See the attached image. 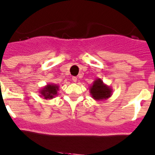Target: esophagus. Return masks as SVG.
Masks as SVG:
<instances>
[{
	"mask_svg": "<svg viewBox=\"0 0 155 155\" xmlns=\"http://www.w3.org/2000/svg\"><path fill=\"white\" fill-rule=\"evenodd\" d=\"M72 80L74 81V82H76V81H77V78L76 77V76H73L72 78Z\"/></svg>",
	"mask_w": 155,
	"mask_h": 155,
	"instance_id": "1",
	"label": "esophagus"
}]
</instances>
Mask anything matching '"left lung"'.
<instances>
[{"label":"left lung","instance_id":"1","mask_svg":"<svg viewBox=\"0 0 155 155\" xmlns=\"http://www.w3.org/2000/svg\"><path fill=\"white\" fill-rule=\"evenodd\" d=\"M90 93L93 98L96 101H101L107 99L112 96V89L104 84L101 79H97L90 87Z\"/></svg>","mask_w":155,"mask_h":155}]
</instances>
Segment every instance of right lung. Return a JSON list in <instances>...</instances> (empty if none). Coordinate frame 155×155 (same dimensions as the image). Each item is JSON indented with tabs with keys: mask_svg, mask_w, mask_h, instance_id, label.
I'll use <instances>...</instances> for the list:
<instances>
[{
	"mask_svg": "<svg viewBox=\"0 0 155 155\" xmlns=\"http://www.w3.org/2000/svg\"><path fill=\"white\" fill-rule=\"evenodd\" d=\"M58 91V85L55 84H48L40 91V96L43 97L45 99H51L54 96H57Z\"/></svg>",
	"mask_w": 155,
	"mask_h": 155,
	"instance_id": "obj_1",
	"label": "right lung"
}]
</instances>
